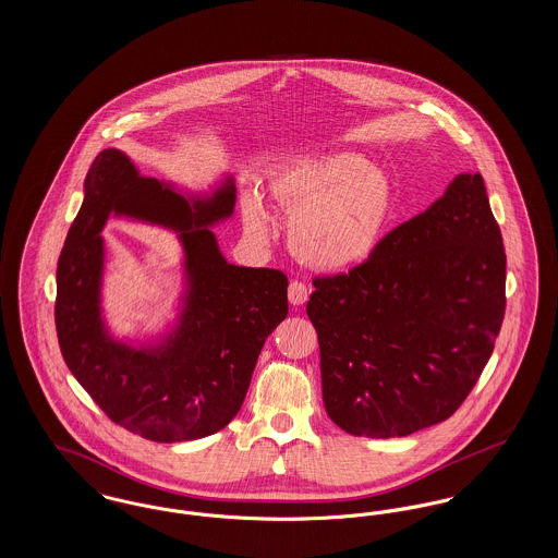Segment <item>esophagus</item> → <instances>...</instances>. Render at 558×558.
Listing matches in <instances>:
<instances>
[{
	"mask_svg": "<svg viewBox=\"0 0 558 558\" xmlns=\"http://www.w3.org/2000/svg\"><path fill=\"white\" fill-rule=\"evenodd\" d=\"M307 299H310V289L301 280H292L291 284H289V301H291V305L299 307Z\"/></svg>",
	"mask_w": 558,
	"mask_h": 558,
	"instance_id": "1",
	"label": "esophagus"
}]
</instances>
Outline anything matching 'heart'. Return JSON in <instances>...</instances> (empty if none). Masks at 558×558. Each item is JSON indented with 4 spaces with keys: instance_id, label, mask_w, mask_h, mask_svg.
Wrapping results in <instances>:
<instances>
[{
    "instance_id": "1",
    "label": "heart",
    "mask_w": 558,
    "mask_h": 558,
    "mask_svg": "<svg viewBox=\"0 0 558 558\" xmlns=\"http://www.w3.org/2000/svg\"><path fill=\"white\" fill-rule=\"evenodd\" d=\"M267 190L291 215L292 251L319 269L368 262L393 209L389 175L351 153L287 162L267 175ZM242 219L251 234L266 236V205L253 190L242 196Z\"/></svg>"
}]
</instances>
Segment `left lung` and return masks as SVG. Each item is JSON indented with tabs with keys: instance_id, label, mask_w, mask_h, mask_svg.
Listing matches in <instances>:
<instances>
[{
	"instance_id": "left-lung-1",
	"label": "left lung",
	"mask_w": 558,
	"mask_h": 558,
	"mask_svg": "<svg viewBox=\"0 0 558 558\" xmlns=\"http://www.w3.org/2000/svg\"><path fill=\"white\" fill-rule=\"evenodd\" d=\"M314 287L307 316L335 425L389 439L450 418L505 319V242L481 173L456 175L368 262Z\"/></svg>"
}]
</instances>
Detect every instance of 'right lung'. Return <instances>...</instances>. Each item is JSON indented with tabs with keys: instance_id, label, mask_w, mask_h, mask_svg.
<instances>
[{
	"instance_id": "1",
	"label": "right lung",
	"mask_w": 558,
	"mask_h": 558,
	"mask_svg": "<svg viewBox=\"0 0 558 558\" xmlns=\"http://www.w3.org/2000/svg\"><path fill=\"white\" fill-rule=\"evenodd\" d=\"M83 187L56 269L53 316L69 371L112 423L144 439L173 444L221 430L239 414L267 337L289 314L280 269L234 266L219 251L211 228L234 213V182L187 196L107 148ZM110 216L173 229L185 248L181 314L157 344L114 340L101 318L99 234Z\"/></svg>"
}]
</instances>
